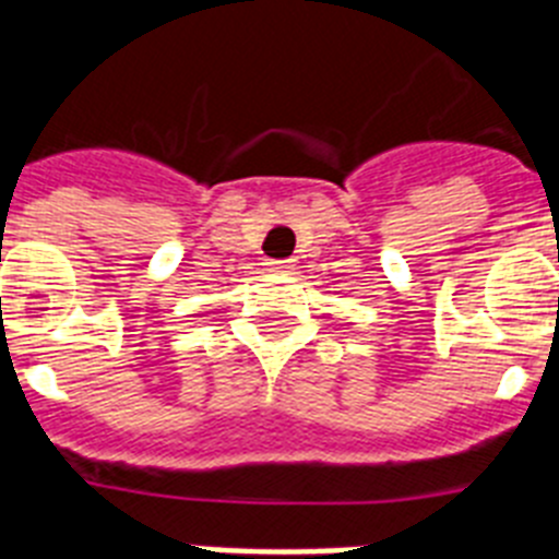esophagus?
<instances>
[{"instance_id": "esophagus-1", "label": "esophagus", "mask_w": 559, "mask_h": 559, "mask_svg": "<svg viewBox=\"0 0 559 559\" xmlns=\"http://www.w3.org/2000/svg\"><path fill=\"white\" fill-rule=\"evenodd\" d=\"M269 271H285L288 269V260H269Z\"/></svg>"}]
</instances>
